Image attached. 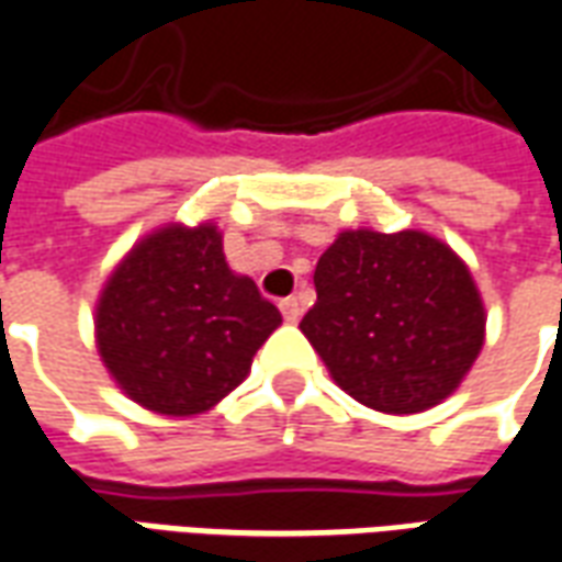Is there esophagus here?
Wrapping results in <instances>:
<instances>
[{"mask_svg":"<svg viewBox=\"0 0 562 562\" xmlns=\"http://www.w3.org/2000/svg\"><path fill=\"white\" fill-rule=\"evenodd\" d=\"M280 310H282V318H285V322H292V325L301 318V301H297V297H282Z\"/></svg>","mask_w":562,"mask_h":562,"instance_id":"esophagus-1","label":"esophagus"}]
</instances>
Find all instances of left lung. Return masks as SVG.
I'll use <instances>...</instances> for the list:
<instances>
[{
	"label": "left lung",
	"mask_w": 562,
	"mask_h": 562,
	"mask_svg": "<svg viewBox=\"0 0 562 562\" xmlns=\"http://www.w3.org/2000/svg\"><path fill=\"white\" fill-rule=\"evenodd\" d=\"M301 322L330 379L376 413L413 415L454 394L484 346L467 261L427 232L349 228L322 252Z\"/></svg>",
	"instance_id": "8db88e82"
}]
</instances>
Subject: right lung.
Returning a JSON list of instances; mask_svg holds the SVG:
<instances>
[{"instance_id":"1","label":"right lung","mask_w":562,"mask_h":562,"mask_svg":"<svg viewBox=\"0 0 562 562\" xmlns=\"http://www.w3.org/2000/svg\"><path fill=\"white\" fill-rule=\"evenodd\" d=\"M282 325L256 282L234 273L213 222H168L128 249L95 304V346L128 401L149 413H210Z\"/></svg>"}]
</instances>
